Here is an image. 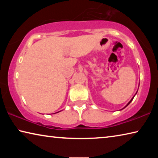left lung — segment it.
Wrapping results in <instances>:
<instances>
[{"instance_id":"obj_1","label":"left lung","mask_w":158,"mask_h":158,"mask_svg":"<svg viewBox=\"0 0 158 158\" xmlns=\"http://www.w3.org/2000/svg\"><path fill=\"white\" fill-rule=\"evenodd\" d=\"M137 91H138V90H137ZM137 93H135V95H136V94H137ZM135 95L133 96V97H132V99H131V100H130V102H128V103L127 104V105H125V107H123V108L122 109H125V107H126V106H127L128 105H130V103L131 102H132V100H133V98H135ZM122 109H121V110H122Z\"/></svg>"}]
</instances>
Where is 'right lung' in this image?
Segmentation results:
<instances>
[{
  "label": "right lung",
  "mask_w": 158,
  "mask_h": 158,
  "mask_svg": "<svg viewBox=\"0 0 158 158\" xmlns=\"http://www.w3.org/2000/svg\"><path fill=\"white\" fill-rule=\"evenodd\" d=\"M60 111H58V112H60ZM56 113H58V112H56Z\"/></svg>",
  "instance_id": "right-lung-1"
}]
</instances>
